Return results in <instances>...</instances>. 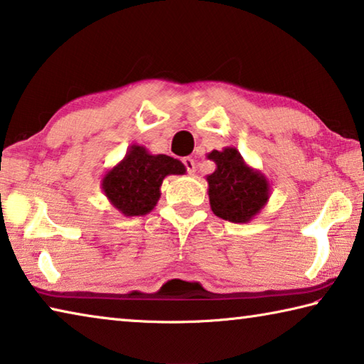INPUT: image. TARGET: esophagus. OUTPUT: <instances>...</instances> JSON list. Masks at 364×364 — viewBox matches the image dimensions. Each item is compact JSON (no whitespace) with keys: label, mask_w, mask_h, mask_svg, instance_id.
I'll list each match as a JSON object with an SVG mask.
<instances>
[{"label":"esophagus","mask_w":364,"mask_h":364,"mask_svg":"<svg viewBox=\"0 0 364 364\" xmlns=\"http://www.w3.org/2000/svg\"><path fill=\"white\" fill-rule=\"evenodd\" d=\"M182 163H183V166H186V168H187L188 174H193V172H195V161H193L192 158H183Z\"/></svg>","instance_id":"obj_1"}]
</instances>
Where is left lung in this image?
<instances>
[{
	"label": "left lung",
	"mask_w": 364,
	"mask_h": 364,
	"mask_svg": "<svg viewBox=\"0 0 364 364\" xmlns=\"http://www.w3.org/2000/svg\"><path fill=\"white\" fill-rule=\"evenodd\" d=\"M208 159L216 163L213 174L206 176L213 213L230 223L252 221L269 200V181L248 166L235 146L213 150Z\"/></svg>",
	"instance_id": "8db88e82"
}]
</instances>
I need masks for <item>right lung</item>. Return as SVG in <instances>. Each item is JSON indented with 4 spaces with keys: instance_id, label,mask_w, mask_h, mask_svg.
I'll return each instance as SVG.
<instances>
[{
    "instance_id": "add662e5",
    "label": "right lung",
    "mask_w": 364,
    "mask_h": 364,
    "mask_svg": "<svg viewBox=\"0 0 364 364\" xmlns=\"http://www.w3.org/2000/svg\"><path fill=\"white\" fill-rule=\"evenodd\" d=\"M171 174H186V166L168 154H151L145 146L130 145L124 159L101 178V190L124 216H145L156 206L161 183Z\"/></svg>"
}]
</instances>
